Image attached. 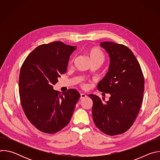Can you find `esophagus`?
I'll return each mask as SVG.
<instances>
[{
	"label": "esophagus",
	"instance_id": "1",
	"mask_svg": "<svg viewBox=\"0 0 160 160\" xmlns=\"http://www.w3.org/2000/svg\"><path fill=\"white\" fill-rule=\"evenodd\" d=\"M86 97H87V95H86L85 94H80V99H82L85 98Z\"/></svg>",
	"mask_w": 160,
	"mask_h": 160
}]
</instances>
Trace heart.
Listing matches in <instances>:
<instances>
[{"label":"heart","instance_id":"b5f03b06","mask_svg":"<svg viewBox=\"0 0 160 160\" xmlns=\"http://www.w3.org/2000/svg\"><path fill=\"white\" fill-rule=\"evenodd\" d=\"M87 54L88 56V58L91 61H99L101 62H102L104 59V56L102 52L98 48H91L87 51ZM83 87H86V85L83 83Z\"/></svg>","mask_w":160,"mask_h":160}]
</instances>
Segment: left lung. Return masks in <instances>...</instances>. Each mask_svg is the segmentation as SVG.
Wrapping results in <instances>:
<instances>
[{
    "label": "left lung",
    "instance_id": "8db88e82",
    "mask_svg": "<svg viewBox=\"0 0 160 160\" xmlns=\"http://www.w3.org/2000/svg\"><path fill=\"white\" fill-rule=\"evenodd\" d=\"M100 45L109 54L110 63L97 88L111 96L108 101L95 94L88 96L93 101L92 112L96 127L107 135H115L128 130L138 117L144 79L138 61L125 45L112 42H103Z\"/></svg>",
    "mask_w": 160,
    "mask_h": 160
}]
</instances>
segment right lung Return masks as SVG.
I'll return each mask as SVG.
<instances>
[{"label":"right lung","mask_w":160,"mask_h":160,"mask_svg":"<svg viewBox=\"0 0 160 160\" xmlns=\"http://www.w3.org/2000/svg\"><path fill=\"white\" fill-rule=\"evenodd\" d=\"M76 49L59 41L42 44L22 64L19 78L21 106L28 120L42 132L54 133L65 127L80 97L73 88L62 94L53 89Z\"/></svg>","instance_id":"1"}]
</instances>
